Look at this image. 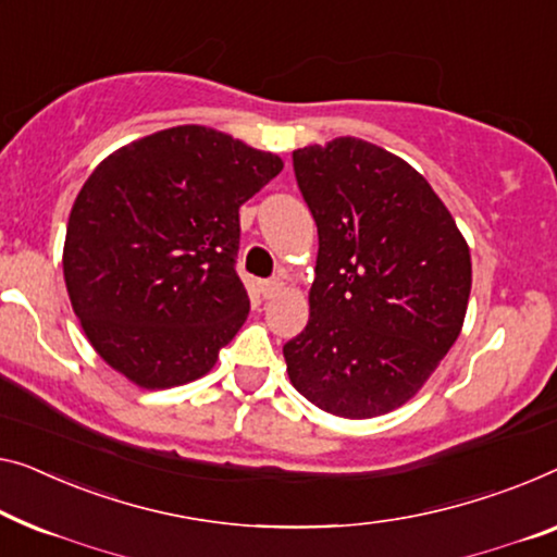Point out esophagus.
<instances>
[{
  "label": "esophagus",
  "mask_w": 557,
  "mask_h": 557,
  "mask_svg": "<svg viewBox=\"0 0 557 557\" xmlns=\"http://www.w3.org/2000/svg\"><path fill=\"white\" fill-rule=\"evenodd\" d=\"M280 289H282V282H280L277 277L262 280V282H260V293H262L264 300H270V297H275V295L280 293Z\"/></svg>",
  "instance_id": "esophagus-1"
}]
</instances>
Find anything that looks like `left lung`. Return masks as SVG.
I'll return each instance as SVG.
<instances>
[{"label": "left lung", "mask_w": 557, "mask_h": 557, "mask_svg": "<svg viewBox=\"0 0 557 557\" xmlns=\"http://www.w3.org/2000/svg\"><path fill=\"white\" fill-rule=\"evenodd\" d=\"M318 225L310 320L282 347L289 383L337 418L400 408L458 339L470 250L428 180L358 137L293 152Z\"/></svg>", "instance_id": "8db88e82"}]
</instances>
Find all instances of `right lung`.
Returning a JSON list of instances; mask_svg holds the SVG:
<instances>
[{
  "mask_svg": "<svg viewBox=\"0 0 557 557\" xmlns=\"http://www.w3.org/2000/svg\"><path fill=\"white\" fill-rule=\"evenodd\" d=\"M282 160L202 124L120 147L79 189L64 239L72 310L110 368L147 389L193 383L250 312L239 207Z\"/></svg>",
  "mask_w": 557,
  "mask_h": 557,
  "instance_id": "obj_1",
  "label": "right lung"
}]
</instances>
